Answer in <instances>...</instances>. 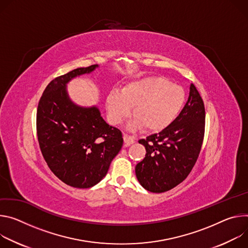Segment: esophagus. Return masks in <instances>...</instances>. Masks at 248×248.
<instances>
[{
	"mask_svg": "<svg viewBox=\"0 0 248 248\" xmlns=\"http://www.w3.org/2000/svg\"><path fill=\"white\" fill-rule=\"evenodd\" d=\"M123 139H124V143H125L126 147H128V146H130V145L135 143V138H134V137L129 136L128 134H124Z\"/></svg>",
	"mask_w": 248,
	"mask_h": 248,
	"instance_id": "esophagus-1",
	"label": "esophagus"
}]
</instances>
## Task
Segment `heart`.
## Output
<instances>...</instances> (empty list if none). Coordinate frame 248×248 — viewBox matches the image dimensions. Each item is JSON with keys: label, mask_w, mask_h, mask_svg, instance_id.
Here are the masks:
<instances>
[{"label": "heart", "mask_w": 248, "mask_h": 248, "mask_svg": "<svg viewBox=\"0 0 248 248\" xmlns=\"http://www.w3.org/2000/svg\"><path fill=\"white\" fill-rule=\"evenodd\" d=\"M186 100L184 90L164 77H144L126 82L121 92L110 91L105 99L108 121L119 124L130 115L134 128L146 133L167 129L178 117Z\"/></svg>", "instance_id": "b5f03b06"}]
</instances>
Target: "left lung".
Here are the masks:
<instances>
[{
	"instance_id": "left-lung-1",
	"label": "left lung",
	"mask_w": 248,
	"mask_h": 248,
	"mask_svg": "<svg viewBox=\"0 0 248 248\" xmlns=\"http://www.w3.org/2000/svg\"><path fill=\"white\" fill-rule=\"evenodd\" d=\"M205 106L191 84L189 97L178 117L167 129L139 141L146 156L136 166V176L150 192L162 193L181 183L198 159L205 134Z\"/></svg>"
}]
</instances>
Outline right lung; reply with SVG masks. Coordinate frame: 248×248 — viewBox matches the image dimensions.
I'll list each match as a JSON object with an SVG mask.
<instances>
[{
  "label": "right lung",
  "instance_id": "1",
  "mask_svg": "<svg viewBox=\"0 0 248 248\" xmlns=\"http://www.w3.org/2000/svg\"><path fill=\"white\" fill-rule=\"evenodd\" d=\"M97 67L78 68L52 79L36 112L37 139L47 166L60 180L76 188L97 184L123 146L121 131L109 126L97 107L74 104L66 91L69 80Z\"/></svg>",
  "mask_w": 248,
  "mask_h": 248
}]
</instances>
